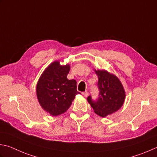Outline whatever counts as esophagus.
<instances>
[{
    "label": "esophagus",
    "mask_w": 157,
    "mask_h": 157,
    "mask_svg": "<svg viewBox=\"0 0 157 157\" xmlns=\"http://www.w3.org/2000/svg\"><path fill=\"white\" fill-rule=\"evenodd\" d=\"M82 94L84 95V96L85 97H86L87 96H88V92L87 91H85V92H84V93H82Z\"/></svg>",
    "instance_id": "34e87169"
}]
</instances>
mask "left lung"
Returning <instances> with one entry per match:
<instances>
[{
  "label": "left lung",
  "mask_w": 157,
  "mask_h": 157,
  "mask_svg": "<svg viewBox=\"0 0 157 157\" xmlns=\"http://www.w3.org/2000/svg\"><path fill=\"white\" fill-rule=\"evenodd\" d=\"M94 71L99 78V97L94 101L89 96L87 100L95 113L105 118L121 108L125 100V90L121 80L114 74L103 69H94Z\"/></svg>",
  "instance_id": "obj_1"
}]
</instances>
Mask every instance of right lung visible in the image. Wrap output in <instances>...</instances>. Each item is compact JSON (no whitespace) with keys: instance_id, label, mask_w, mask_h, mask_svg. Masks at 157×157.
<instances>
[{"instance_id":"add662e5","label":"right lung","mask_w":157,"mask_h":157,"mask_svg":"<svg viewBox=\"0 0 157 157\" xmlns=\"http://www.w3.org/2000/svg\"><path fill=\"white\" fill-rule=\"evenodd\" d=\"M70 64L52 62L40 76L36 86V97L43 109L52 116L63 114L71 105L77 91L75 79H68Z\"/></svg>"}]
</instances>
